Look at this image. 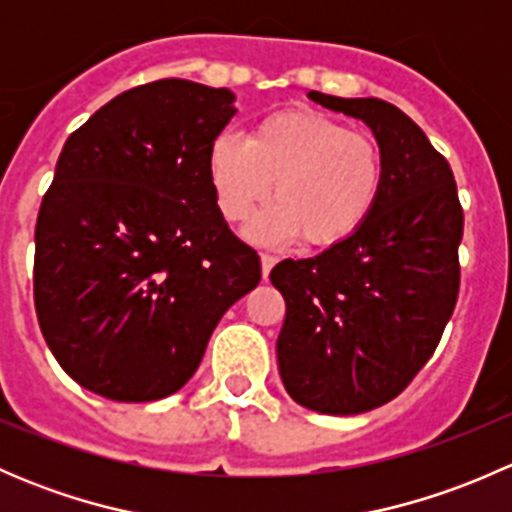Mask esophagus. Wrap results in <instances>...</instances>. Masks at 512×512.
<instances>
[{
	"label": "esophagus",
	"instance_id": "esophagus-1",
	"mask_svg": "<svg viewBox=\"0 0 512 512\" xmlns=\"http://www.w3.org/2000/svg\"><path fill=\"white\" fill-rule=\"evenodd\" d=\"M260 262H262V277H270V270L272 267H275V262H277V257L275 255H267V252H262L260 255Z\"/></svg>",
	"mask_w": 512,
	"mask_h": 512
}]
</instances>
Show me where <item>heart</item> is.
<instances>
[{"instance_id":"obj_1","label":"heart","mask_w":512,"mask_h":512,"mask_svg":"<svg viewBox=\"0 0 512 512\" xmlns=\"http://www.w3.org/2000/svg\"><path fill=\"white\" fill-rule=\"evenodd\" d=\"M384 168V148L374 136L312 108L270 113L247 141L225 133L208 156L225 220H245L272 188L277 203L252 223L250 235L260 242L299 235L309 247L339 245L364 225L379 200Z\"/></svg>"}]
</instances>
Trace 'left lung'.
<instances>
[{"label":"left lung","instance_id":"obj_1","mask_svg":"<svg viewBox=\"0 0 512 512\" xmlns=\"http://www.w3.org/2000/svg\"><path fill=\"white\" fill-rule=\"evenodd\" d=\"M361 118L384 148V185L349 240L270 272L285 297L277 361L304 409L349 416L401 394L436 352L461 289L463 208L448 160L381 98L309 91Z\"/></svg>","mask_w":512,"mask_h":512}]
</instances>
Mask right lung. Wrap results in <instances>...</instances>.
I'll use <instances>...</instances> for the list:
<instances>
[{
  "label": "right lung",
  "mask_w": 512,
  "mask_h": 512,
  "mask_svg": "<svg viewBox=\"0 0 512 512\" xmlns=\"http://www.w3.org/2000/svg\"><path fill=\"white\" fill-rule=\"evenodd\" d=\"M227 89L158 79L64 143L36 218L34 307L61 369L113 401L175 394L220 317L262 277L215 203Z\"/></svg>",
  "instance_id": "add662e5"
}]
</instances>
